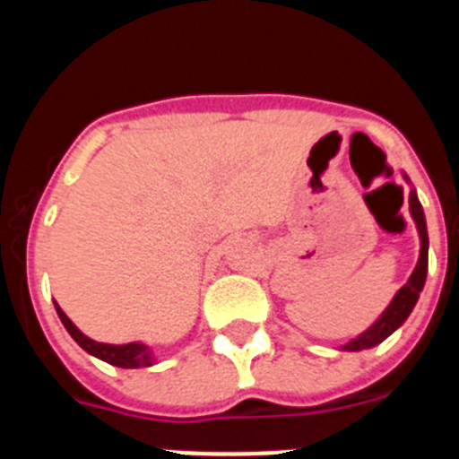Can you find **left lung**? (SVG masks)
<instances>
[{
	"instance_id": "1",
	"label": "left lung",
	"mask_w": 459,
	"mask_h": 459,
	"mask_svg": "<svg viewBox=\"0 0 459 459\" xmlns=\"http://www.w3.org/2000/svg\"><path fill=\"white\" fill-rule=\"evenodd\" d=\"M404 181L409 184V177L403 172ZM411 186V184H409ZM409 213H411L413 222H416V230H419L420 238V255L419 262H416V269L409 275L407 285L400 287L397 294L393 296V301L388 303V307L379 315L375 324H372L368 331H363L360 335L351 338L350 342H344L340 350L342 351H360V350H370L375 344L384 342L393 331L403 326L407 322V317L411 315L413 306L419 301L420 291H423L425 278H428V248H429V238H428V225H425V213L423 206L419 202V195H416V188L409 190Z\"/></svg>"
}]
</instances>
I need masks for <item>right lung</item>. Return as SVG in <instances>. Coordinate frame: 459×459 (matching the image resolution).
Instances as JSON below:
<instances>
[{
    "mask_svg": "<svg viewBox=\"0 0 459 459\" xmlns=\"http://www.w3.org/2000/svg\"><path fill=\"white\" fill-rule=\"evenodd\" d=\"M56 307V315L62 319V324L66 326V331L71 333V338L82 347L87 354L96 356V359L105 360L109 366H117V368H149L156 363V354L149 344L144 342H126V344H108V342H96V340L87 338V335L80 331L71 319L66 317V312L59 307V303L55 301Z\"/></svg>",
    "mask_w": 459,
    "mask_h": 459,
    "instance_id": "1",
    "label": "right lung"
}]
</instances>
